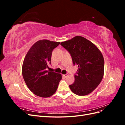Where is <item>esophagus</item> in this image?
I'll return each instance as SVG.
<instances>
[{
	"mask_svg": "<svg viewBox=\"0 0 125 125\" xmlns=\"http://www.w3.org/2000/svg\"><path fill=\"white\" fill-rule=\"evenodd\" d=\"M67 76H68V74H63V75H62V77H63L64 78H66Z\"/></svg>",
	"mask_w": 125,
	"mask_h": 125,
	"instance_id": "34e87169",
	"label": "esophagus"
}]
</instances>
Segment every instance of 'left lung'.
<instances>
[{"label":"left lung","instance_id":"1","mask_svg":"<svg viewBox=\"0 0 125 125\" xmlns=\"http://www.w3.org/2000/svg\"><path fill=\"white\" fill-rule=\"evenodd\" d=\"M60 45L70 54L73 65L78 70L74 82L69 85L72 92L83 96L91 93L101 82L104 75V60L95 45L84 37L77 36Z\"/></svg>","mask_w":125,"mask_h":125}]
</instances>
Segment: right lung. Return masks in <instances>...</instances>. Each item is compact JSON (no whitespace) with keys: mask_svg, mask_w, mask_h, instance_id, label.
Masks as SVG:
<instances>
[{"mask_svg":"<svg viewBox=\"0 0 125 125\" xmlns=\"http://www.w3.org/2000/svg\"><path fill=\"white\" fill-rule=\"evenodd\" d=\"M60 42L42 40L33 44L26 54L22 65V75L26 85L35 95L42 97L56 92L62 75L46 70L51 64L54 49Z\"/></svg>","mask_w":125,"mask_h":125,"instance_id":"add662e5","label":"right lung"}]
</instances>
